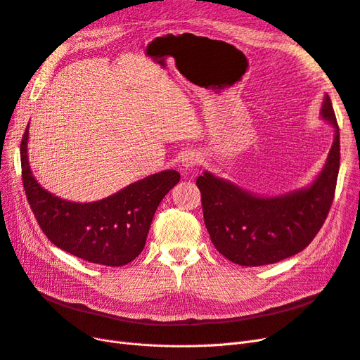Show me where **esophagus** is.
Masks as SVG:
<instances>
[{"label": "esophagus", "mask_w": 360, "mask_h": 360, "mask_svg": "<svg viewBox=\"0 0 360 360\" xmlns=\"http://www.w3.org/2000/svg\"><path fill=\"white\" fill-rule=\"evenodd\" d=\"M181 163H183V167H186V168H193V167L200 165V163H201V159H200V156H198L197 153H186V155L183 156Z\"/></svg>", "instance_id": "34e87169"}]
</instances>
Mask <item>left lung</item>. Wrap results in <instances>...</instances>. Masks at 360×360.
Returning <instances> with one entry per match:
<instances>
[{
    "mask_svg": "<svg viewBox=\"0 0 360 360\" xmlns=\"http://www.w3.org/2000/svg\"><path fill=\"white\" fill-rule=\"evenodd\" d=\"M321 115L335 127L328 162L308 189L284 197L261 198L204 172L197 179L204 224L212 243L236 264H274L299 254L319 234L335 198L340 171V127L330 97Z\"/></svg>",
    "mask_w": 360,
    "mask_h": 360,
    "instance_id": "obj_1",
    "label": "left lung"
}]
</instances>
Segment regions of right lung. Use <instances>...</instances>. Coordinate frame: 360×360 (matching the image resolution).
Returning <instances> with one entry per match:
<instances>
[{
  "label": "right lung",
  "mask_w": 360,
  "mask_h": 360,
  "mask_svg": "<svg viewBox=\"0 0 360 360\" xmlns=\"http://www.w3.org/2000/svg\"><path fill=\"white\" fill-rule=\"evenodd\" d=\"M28 127L20 141L22 183L31 212L49 240L90 263L118 267L134 261L162 198L180 180L177 171H162L132 183L97 202H70L43 189L32 177L27 156Z\"/></svg>",
  "instance_id": "right-lung-1"
}]
</instances>
